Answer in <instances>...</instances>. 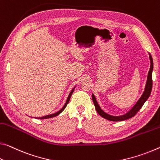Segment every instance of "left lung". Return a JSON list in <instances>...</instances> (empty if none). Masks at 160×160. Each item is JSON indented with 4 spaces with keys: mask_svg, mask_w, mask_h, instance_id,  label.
<instances>
[{
    "mask_svg": "<svg viewBox=\"0 0 160 160\" xmlns=\"http://www.w3.org/2000/svg\"><path fill=\"white\" fill-rule=\"evenodd\" d=\"M149 55H150V71L148 72V78H147V82L145 88V91L142 93V95L141 96L139 100L137 101V103L129 111L126 113L122 115V116H111V115H109L106 112H105L101 108V107L99 106L97 101H96L95 96L92 93V99L94 103V106H95V108L96 111L98 112V113L100 115L101 117L104 118L108 120H111V121H122V120H128L129 118H131L132 117L135 116V114L140 111V109L142 108L143 104L145 103V101L148 100V98L150 97L152 88V70H153V61H152V57L150 55V54L149 53Z\"/></svg>",
    "mask_w": 160,
    "mask_h": 160,
    "instance_id": "1",
    "label": "left lung"
}]
</instances>
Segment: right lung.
Here are the masks:
<instances>
[{"label": "right lung", "instance_id": "1", "mask_svg": "<svg viewBox=\"0 0 160 160\" xmlns=\"http://www.w3.org/2000/svg\"><path fill=\"white\" fill-rule=\"evenodd\" d=\"M76 87V86H75ZM75 87H74L72 88V90L71 91V92L69 93V96H68V98H67V101H66V103H65V104L64 105V106L62 107V108L59 110V111H57V112H55V113H53V114H50V115H48V116H43V117H40V118H37V119H48V118H53V117H55V116H58V115H59L60 113H61V112L64 111V110L65 109V108H66L67 107V104H68V103H69V100H70V98H71V96H72V93H73V92H74V89H75Z\"/></svg>", "mask_w": 160, "mask_h": 160}]
</instances>
